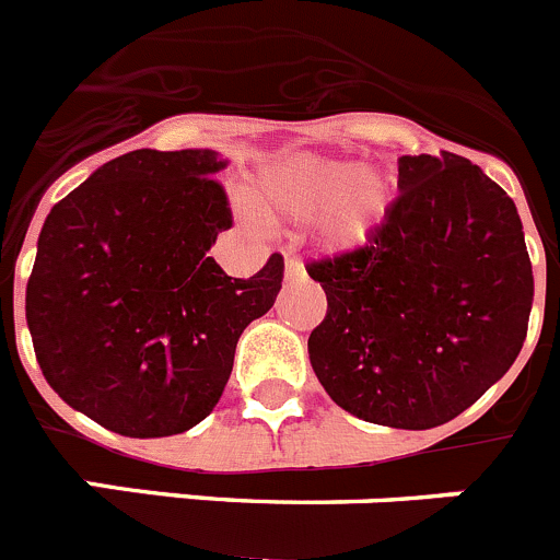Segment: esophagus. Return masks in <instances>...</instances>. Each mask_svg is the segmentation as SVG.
I'll return each mask as SVG.
<instances>
[{
    "mask_svg": "<svg viewBox=\"0 0 560 560\" xmlns=\"http://www.w3.org/2000/svg\"><path fill=\"white\" fill-rule=\"evenodd\" d=\"M284 276L287 281H301L306 276L304 265H301V259H295V256H290V259L284 261Z\"/></svg>",
    "mask_w": 560,
    "mask_h": 560,
    "instance_id": "1",
    "label": "esophagus"
}]
</instances>
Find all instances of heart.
Wrapping results in <instances>:
<instances>
[{"mask_svg": "<svg viewBox=\"0 0 560 560\" xmlns=\"http://www.w3.org/2000/svg\"><path fill=\"white\" fill-rule=\"evenodd\" d=\"M250 200L270 218H320V234L329 248L354 250L387 218L393 180L354 161L287 153L261 170Z\"/></svg>", "mask_w": 560, "mask_h": 560, "instance_id": "heart-1", "label": "heart"}]
</instances>
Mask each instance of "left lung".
<instances>
[{"label": "left lung", "instance_id": "1", "mask_svg": "<svg viewBox=\"0 0 560 560\" xmlns=\"http://www.w3.org/2000/svg\"><path fill=\"white\" fill-rule=\"evenodd\" d=\"M399 189L365 245L306 265L326 292L310 362L351 416L432 430L518 357L533 268L513 200L463 155H401Z\"/></svg>", "mask_w": 560, "mask_h": 560}]
</instances>
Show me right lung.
<instances>
[{"label": "right lung", "instance_id": "obj_1", "mask_svg": "<svg viewBox=\"0 0 560 560\" xmlns=\"http://www.w3.org/2000/svg\"><path fill=\"white\" fill-rule=\"evenodd\" d=\"M214 150H130L44 220L27 326L44 380L100 427L167 438L223 396L245 326L273 306L284 259L231 279L211 245L231 229Z\"/></svg>", "mask_w": 560, "mask_h": 560}]
</instances>
